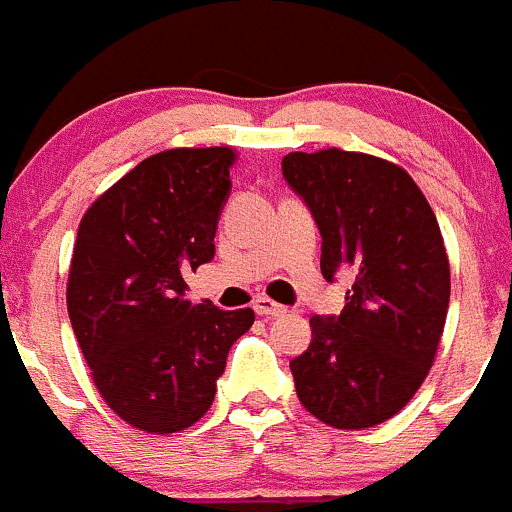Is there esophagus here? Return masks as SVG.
<instances>
[{
    "label": "esophagus",
    "mask_w": 512,
    "mask_h": 512,
    "mask_svg": "<svg viewBox=\"0 0 512 512\" xmlns=\"http://www.w3.org/2000/svg\"><path fill=\"white\" fill-rule=\"evenodd\" d=\"M254 311L258 313V316L273 318V316H283V313H286V306H281V303L271 301V298H268V296H256Z\"/></svg>",
    "instance_id": "esophagus-1"
}]
</instances>
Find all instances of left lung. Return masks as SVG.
I'll return each mask as SVG.
<instances>
[{"mask_svg": "<svg viewBox=\"0 0 512 512\" xmlns=\"http://www.w3.org/2000/svg\"><path fill=\"white\" fill-rule=\"evenodd\" d=\"M281 169L321 231L326 281H353L341 316H313L311 346L291 361L298 401L326 426H378L416 396L443 336L440 226L408 171L378 156L293 151Z\"/></svg>", "mask_w": 512, "mask_h": 512, "instance_id": "1", "label": "left lung"}]
</instances>
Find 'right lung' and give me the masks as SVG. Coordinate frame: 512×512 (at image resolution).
<instances>
[{"instance_id": "1", "label": "right lung", "mask_w": 512, "mask_h": 512, "mask_svg": "<svg viewBox=\"0 0 512 512\" xmlns=\"http://www.w3.org/2000/svg\"><path fill=\"white\" fill-rule=\"evenodd\" d=\"M236 151L169 149L99 196L79 224L67 283L74 336L106 406L166 435L211 408L251 308L186 301L184 273L214 258Z\"/></svg>"}]
</instances>
